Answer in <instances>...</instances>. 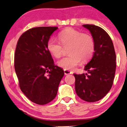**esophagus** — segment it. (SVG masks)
I'll use <instances>...</instances> for the list:
<instances>
[{"label":"esophagus","mask_w":127,"mask_h":127,"mask_svg":"<svg viewBox=\"0 0 127 127\" xmlns=\"http://www.w3.org/2000/svg\"><path fill=\"white\" fill-rule=\"evenodd\" d=\"M64 73H65V75H67V74H71L72 73V72L69 70H67V69H64Z\"/></svg>","instance_id":"1"}]
</instances>
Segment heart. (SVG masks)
Listing matches in <instances>:
<instances>
[{
  "label": "heart",
  "instance_id": "obj_1",
  "mask_svg": "<svg viewBox=\"0 0 127 127\" xmlns=\"http://www.w3.org/2000/svg\"><path fill=\"white\" fill-rule=\"evenodd\" d=\"M60 42L50 39L47 44L48 51L56 58L63 54L64 48H68L70 55L58 61L59 66L65 69H73L81 64L87 62L93 57L95 51V41L90 34L81 33L73 28H67L58 35Z\"/></svg>",
  "mask_w": 127,
  "mask_h": 127
}]
</instances>
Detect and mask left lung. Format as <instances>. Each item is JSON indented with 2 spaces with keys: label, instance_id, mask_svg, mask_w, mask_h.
I'll use <instances>...</instances> for the list:
<instances>
[{
  "label": "left lung",
  "instance_id": "1",
  "mask_svg": "<svg viewBox=\"0 0 127 127\" xmlns=\"http://www.w3.org/2000/svg\"><path fill=\"white\" fill-rule=\"evenodd\" d=\"M83 27L94 38L95 51L84 67L87 73L73 74L75 90L81 99L94 102L103 98L112 88L116 69V53L112 39L104 29L89 24Z\"/></svg>",
  "mask_w": 127,
  "mask_h": 127
}]
</instances>
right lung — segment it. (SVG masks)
Listing matches in <instances>:
<instances>
[{
	"mask_svg": "<svg viewBox=\"0 0 127 127\" xmlns=\"http://www.w3.org/2000/svg\"><path fill=\"white\" fill-rule=\"evenodd\" d=\"M58 27L29 29L19 38L14 55V68L21 90L31 101L46 105L55 98L64 75L55 66L47 44Z\"/></svg>",
	"mask_w": 127,
	"mask_h": 127,
	"instance_id": "obj_1",
	"label": "right lung"
}]
</instances>
